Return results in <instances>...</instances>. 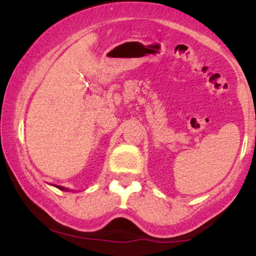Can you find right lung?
Segmentation results:
<instances>
[{
	"instance_id": "obj_1",
	"label": "right lung",
	"mask_w": 256,
	"mask_h": 256,
	"mask_svg": "<svg viewBox=\"0 0 256 256\" xmlns=\"http://www.w3.org/2000/svg\"><path fill=\"white\" fill-rule=\"evenodd\" d=\"M58 189H60V190H64V192H67V190L68 189H66V188H64V186H56Z\"/></svg>"
}]
</instances>
